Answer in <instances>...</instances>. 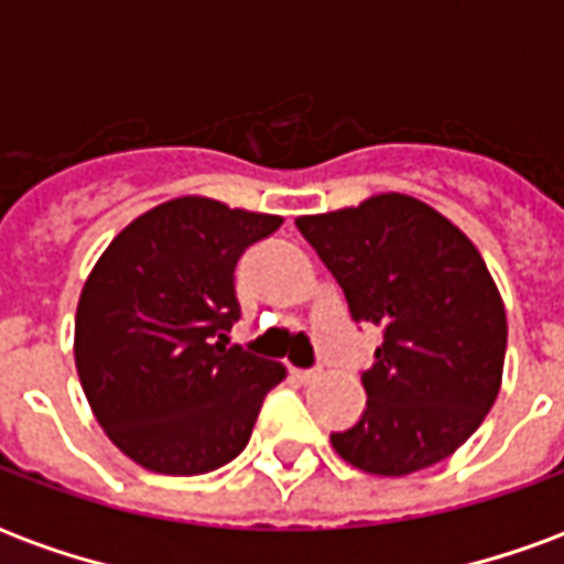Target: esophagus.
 <instances>
[{
    "label": "esophagus",
    "instance_id": "obj_1",
    "mask_svg": "<svg viewBox=\"0 0 564 564\" xmlns=\"http://www.w3.org/2000/svg\"><path fill=\"white\" fill-rule=\"evenodd\" d=\"M293 375L299 380H302V383H311V380H317L319 378V371L317 368H293Z\"/></svg>",
    "mask_w": 564,
    "mask_h": 564
}]
</instances>
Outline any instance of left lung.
Here are the masks:
<instances>
[{
  "mask_svg": "<svg viewBox=\"0 0 564 564\" xmlns=\"http://www.w3.org/2000/svg\"><path fill=\"white\" fill-rule=\"evenodd\" d=\"M356 323L383 329L362 420L332 435L354 468L402 477L447 459L496 404L508 314L459 226L404 193L295 220Z\"/></svg>",
  "mask_w": 564,
  "mask_h": 564,
  "instance_id": "1",
  "label": "left lung"
}]
</instances>
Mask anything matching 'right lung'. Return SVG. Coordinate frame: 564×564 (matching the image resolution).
<instances>
[{
  "label": "right lung",
  "mask_w": 564,
  "mask_h": 564,
  "mask_svg": "<svg viewBox=\"0 0 564 564\" xmlns=\"http://www.w3.org/2000/svg\"><path fill=\"white\" fill-rule=\"evenodd\" d=\"M283 217L181 196L144 210L105 247L75 314V366L120 453L193 477L232 462L286 368L226 347L241 317L235 265Z\"/></svg>",
  "instance_id": "obj_1"
}]
</instances>
